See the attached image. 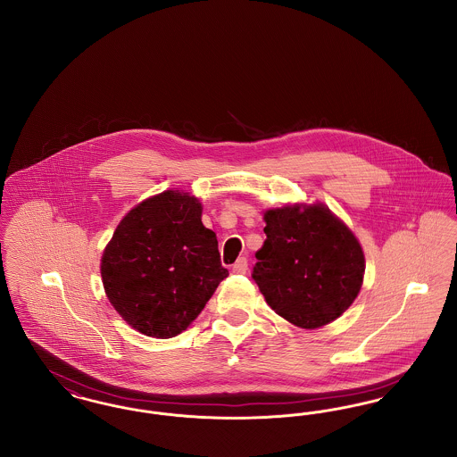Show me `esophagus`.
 <instances>
[{"mask_svg": "<svg viewBox=\"0 0 457 457\" xmlns=\"http://www.w3.org/2000/svg\"><path fill=\"white\" fill-rule=\"evenodd\" d=\"M248 270V261L245 257H241L237 261V263L233 265V272L235 274H245Z\"/></svg>", "mask_w": 457, "mask_h": 457, "instance_id": "1", "label": "esophagus"}]
</instances>
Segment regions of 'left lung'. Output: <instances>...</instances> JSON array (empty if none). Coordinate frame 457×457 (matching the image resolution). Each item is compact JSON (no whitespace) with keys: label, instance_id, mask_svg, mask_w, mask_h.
Wrapping results in <instances>:
<instances>
[{"label":"left lung","instance_id":"1","mask_svg":"<svg viewBox=\"0 0 457 457\" xmlns=\"http://www.w3.org/2000/svg\"><path fill=\"white\" fill-rule=\"evenodd\" d=\"M267 238L252 278L269 306L303 328L343 315L363 283V250L327 207L289 205L265 212Z\"/></svg>","mask_w":457,"mask_h":457}]
</instances>
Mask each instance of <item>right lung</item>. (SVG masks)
Segmentation results:
<instances>
[{"mask_svg":"<svg viewBox=\"0 0 457 457\" xmlns=\"http://www.w3.org/2000/svg\"><path fill=\"white\" fill-rule=\"evenodd\" d=\"M228 274L216 233L202 224L200 202L178 190L131 209L101 261L114 310L133 328L157 339L190 326Z\"/></svg>","mask_w":457,"mask_h":457,"instance_id":"right-lung-1","label":"right lung"}]
</instances>
